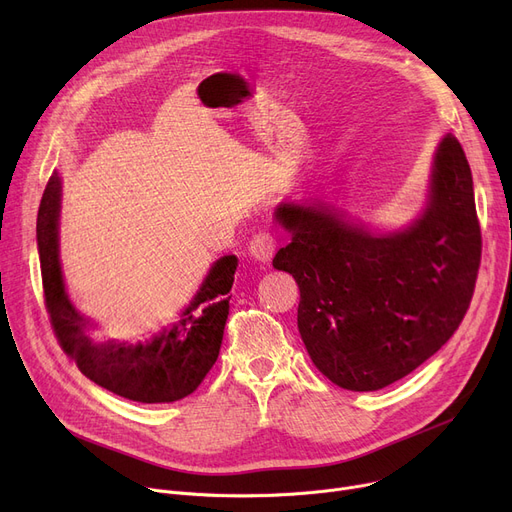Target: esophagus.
<instances>
[{
	"instance_id": "34e87169",
	"label": "esophagus",
	"mask_w": 512,
	"mask_h": 512,
	"mask_svg": "<svg viewBox=\"0 0 512 512\" xmlns=\"http://www.w3.org/2000/svg\"><path fill=\"white\" fill-rule=\"evenodd\" d=\"M278 247V240L272 232H257L249 242V253L259 263H270Z\"/></svg>"
}]
</instances>
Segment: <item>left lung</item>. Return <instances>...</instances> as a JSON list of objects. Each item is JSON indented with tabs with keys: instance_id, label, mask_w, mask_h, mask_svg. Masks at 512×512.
Segmentation results:
<instances>
[{
	"instance_id": "obj_1",
	"label": "left lung",
	"mask_w": 512,
	"mask_h": 512,
	"mask_svg": "<svg viewBox=\"0 0 512 512\" xmlns=\"http://www.w3.org/2000/svg\"><path fill=\"white\" fill-rule=\"evenodd\" d=\"M290 245L274 257L301 290L299 332L315 367L344 390L405 378L459 330L481 263L473 178L444 137L423 218L390 236L344 222L326 203H282Z\"/></svg>"
}]
</instances>
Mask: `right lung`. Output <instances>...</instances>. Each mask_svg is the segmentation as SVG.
I'll return each instance as SVG.
<instances>
[{"label":"right lung","instance_id":"obj_1","mask_svg":"<svg viewBox=\"0 0 512 512\" xmlns=\"http://www.w3.org/2000/svg\"><path fill=\"white\" fill-rule=\"evenodd\" d=\"M60 176L53 172L39 205L37 245L43 299L66 357L91 382L128 400L157 405L193 394L218 361L238 259L215 261L191 305L164 326L132 338H110L80 315L64 290L58 259Z\"/></svg>","mask_w":512,"mask_h":512}]
</instances>
